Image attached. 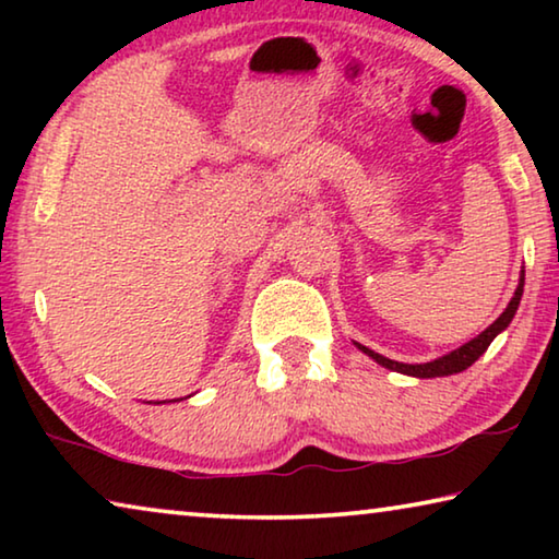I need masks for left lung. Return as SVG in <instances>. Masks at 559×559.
Masks as SVG:
<instances>
[{
  "label": "left lung",
  "instance_id": "left-lung-1",
  "mask_svg": "<svg viewBox=\"0 0 559 559\" xmlns=\"http://www.w3.org/2000/svg\"><path fill=\"white\" fill-rule=\"evenodd\" d=\"M523 286H525V271H520V283L515 288V296L510 298L508 308L500 313V318L496 320L493 325H488L484 333H480L478 337L468 340L466 345H461L459 349H453V353L443 355L439 359H431V362H424V365H404V362H394V359L390 357H382L380 353H374V349L365 347L355 343L359 349H362L365 355H370L377 365L386 367V370H394V372H402V374H409V377H421V380H429V377H449V374H456V372H463L468 370V367L476 362V359L486 353L488 345L493 343V337L498 333H503V330L510 325V320H513L515 310L520 306V298H523Z\"/></svg>",
  "mask_w": 559,
  "mask_h": 559
}]
</instances>
